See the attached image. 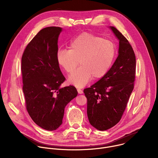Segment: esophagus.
<instances>
[{
    "mask_svg": "<svg viewBox=\"0 0 158 158\" xmlns=\"http://www.w3.org/2000/svg\"><path fill=\"white\" fill-rule=\"evenodd\" d=\"M77 92H78V93H79V94H82V93H83L82 90H81V89H77Z\"/></svg>",
    "mask_w": 158,
    "mask_h": 158,
    "instance_id": "1",
    "label": "esophagus"
}]
</instances>
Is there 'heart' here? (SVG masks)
I'll list each match as a JSON object with an SVG mask.
<instances>
[{
    "mask_svg": "<svg viewBox=\"0 0 158 158\" xmlns=\"http://www.w3.org/2000/svg\"><path fill=\"white\" fill-rule=\"evenodd\" d=\"M116 54L114 44L91 33H82L70 43L69 50L59 49L56 54L58 64L68 74L69 82L77 87L85 85L91 79L103 77L109 69Z\"/></svg>",
    "mask_w": 158,
    "mask_h": 158,
    "instance_id": "1",
    "label": "heart"
}]
</instances>
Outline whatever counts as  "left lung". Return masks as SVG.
Masks as SVG:
<instances>
[{"instance_id":"1","label":"left lung","mask_w":158,"mask_h":158,"mask_svg":"<svg viewBox=\"0 0 158 158\" xmlns=\"http://www.w3.org/2000/svg\"><path fill=\"white\" fill-rule=\"evenodd\" d=\"M110 28L119 40L118 56L99 81L84 90L89 121L99 131L109 129L121 120L136 75V56L131 45L116 27Z\"/></svg>"}]
</instances>
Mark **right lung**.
<instances>
[{
	"label": "right lung",
	"mask_w": 158,
	"mask_h": 158,
	"mask_svg": "<svg viewBox=\"0 0 158 158\" xmlns=\"http://www.w3.org/2000/svg\"><path fill=\"white\" fill-rule=\"evenodd\" d=\"M62 29L48 27L40 30L26 46L21 59L27 110L37 125L48 131L62 124L65 107L77 95L73 85L60 87L65 80L56 59Z\"/></svg>",
	"instance_id": "1"
}]
</instances>
